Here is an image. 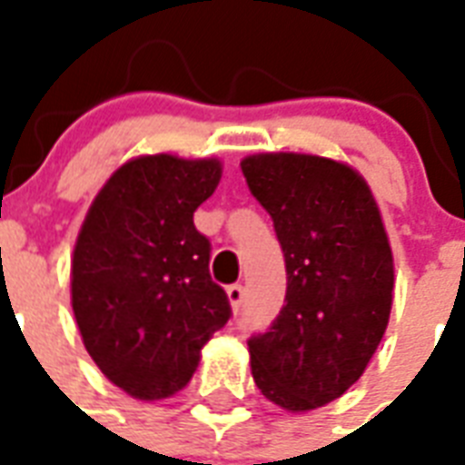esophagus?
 I'll use <instances>...</instances> for the list:
<instances>
[{
  "instance_id": "esophagus-1",
  "label": "esophagus",
  "mask_w": 465,
  "mask_h": 465,
  "mask_svg": "<svg viewBox=\"0 0 465 465\" xmlns=\"http://www.w3.org/2000/svg\"><path fill=\"white\" fill-rule=\"evenodd\" d=\"M226 297L232 302V309L239 311L241 304H243V287H241V284H232V287L226 290Z\"/></svg>"
}]
</instances>
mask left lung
Wrapping results in <instances>:
<instances>
[{
	"label": "left lung",
	"mask_w": 465,
	"mask_h": 465,
	"mask_svg": "<svg viewBox=\"0 0 465 465\" xmlns=\"http://www.w3.org/2000/svg\"><path fill=\"white\" fill-rule=\"evenodd\" d=\"M284 253L287 297L248 338L255 386L292 412L340 398L367 369L393 302V255L371 190L357 171L311 154L241 161Z\"/></svg>",
	"instance_id": "left-lung-1"
}]
</instances>
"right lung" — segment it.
<instances>
[{
    "label": "right lung",
    "mask_w": 465,
    "mask_h": 465,
    "mask_svg": "<svg viewBox=\"0 0 465 465\" xmlns=\"http://www.w3.org/2000/svg\"><path fill=\"white\" fill-rule=\"evenodd\" d=\"M222 178L217 159L127 161L84 219L72 309L84 347L115 386L161 401L193 379L204 342L232 318L193 214Z\"/></svg>",
    "instance_id": "add662e5"
}]
</instances>
